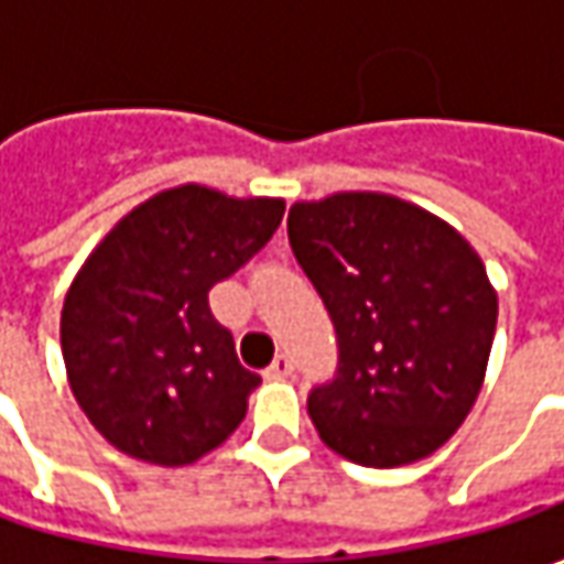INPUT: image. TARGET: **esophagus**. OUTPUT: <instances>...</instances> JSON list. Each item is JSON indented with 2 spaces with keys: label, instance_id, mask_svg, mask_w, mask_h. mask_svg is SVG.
Instances as JSON below:
<instances>
[{
  "label": "esophagus",
  "instance_id": "obj_1",
  "mask_svg": "<svg viewBox=\"0 0 564 564\" xmlns=\"http://www.w3.org/2000/svg\"><path fill=\"white\" fill-rule=\"evenodd\" d=\"M294 373L292 355H275L270 367H267V377L270 379H289Z\"/></svg>",
  "mask_w": 564,
  "mask_h": 564
}]
</instances>
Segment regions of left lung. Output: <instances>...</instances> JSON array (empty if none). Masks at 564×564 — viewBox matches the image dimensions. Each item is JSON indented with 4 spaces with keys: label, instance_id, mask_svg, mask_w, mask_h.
Segmentation results:
<instances>
[{
    "label": "left lung",
    "instance_id": "1",
    "mask_svg": "<svg viewBox=\"0 0 564 564\" xmlns=\"http://www.w3.org/2000/svg\"><path fill=\"white\" fill-rule=\"evenodd\" d=\"M289 245L336 326V377L307 395L319 440L364 467L433 455L480 395L496 336L477 250L421 206L367 191L294 204Z\"/></svg>",
    "mask_w": 564,
    "mask_h": 564
}]
</instances>
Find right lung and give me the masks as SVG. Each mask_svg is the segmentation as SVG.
<instances>
[{"instance_id": "right-lung-1", "label": "right lung", "mask_w": 564, "mask_h": 564, "mask_svg": "<svg viewBox=\"0 0 564 564\" xmlns=\"http://www.w3.org/2000/svg\"><path fill=\"white\" fill-rule=\"evenodd\" d=\"M285 204L182 185L112 228L62 307V358L80 411L119 452L197 462L235 433L260 377L209 311V289L272 238Z\"/></svg>"}]
</instances>
